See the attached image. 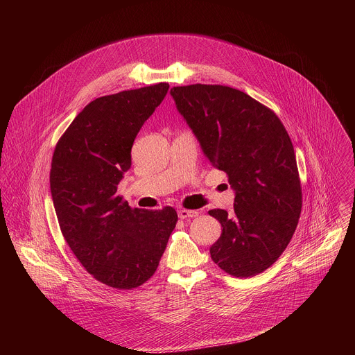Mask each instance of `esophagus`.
<instances>
[{
    "label": "esophagus",
    "instance_id": "34e87169",
    "mask_svg": "<svg viewBox=\"0 0 355 355\" xmlns=\"http://www.w3.org/2000/svg\"><path fill=\"white\" fill-rule=\"evenodd\" d=\"M178 216H180V219H189V218L198 216V212L196 211H188V209H180Z\"/></svg>",
    "mask_w": 355,
    "mask_h": 355
}]
</instances>
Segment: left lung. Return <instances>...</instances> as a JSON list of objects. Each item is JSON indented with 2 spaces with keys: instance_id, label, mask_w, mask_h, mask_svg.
<instances>
[{
  "instance_id": "1",
  "label": "left lung",
  "mask_w": 355,
  "mask_h": 355,
  "mask_svg": "<svg viewBox=\"0 0 355 355\" xmlns=\"http://www.w3.org/2000/svg\"><path fill=\"white\" fill-rule=\"evenodd\" d=\"M170 94L202 151L227 174L236 192L230 214L209 211L222 225L211 257L233 277H254L279 259L300 216L302 188L289 135L274 111L236 88L192 84Z\"/></svg>"
}]
</instances>
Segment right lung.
<instances>
[{"label":"right lung","mask_w":355,"mask_h":355,"mask_svg":"<svg viewBox=\"0 0 355 355\" xmlns=\"http://www.w3.org/2000/svg\"><path fill=\"white\" fill-rule=\"evenodd\" d=\"M168 88L159 83L91 101L53 153L50 192L63 237L96 281L116 289L137 288L156 272L178 220L171 207L132 209L116 193L135 137Z\"/></svg>","instance_id":"obj_1"}]
</instances>
